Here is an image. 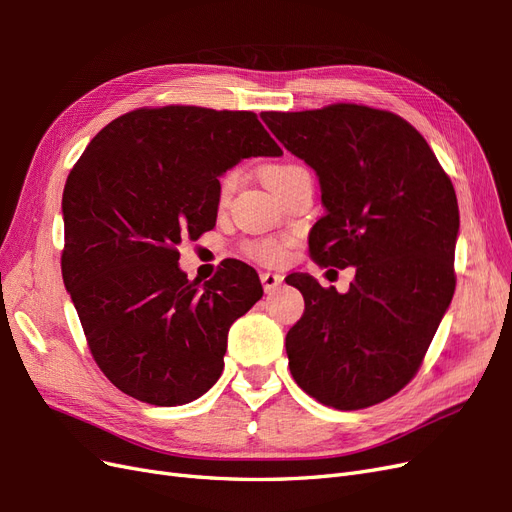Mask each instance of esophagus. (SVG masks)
<instances>
[{"instance_id":"1","label":"esophagus","mask_w":512,"mask_h":512,"mask_svg":"<svg viewBox=\"0 0 512 512\" xmlns=\"http://www.w3.org/2000/svg\"><path fill=\"white\" fill-rule=\"evenodd\" d=\"M260 282H262V288H265V292H273L277 286L284 282V275L265 271V273H260Z\"/></svg>"}]
</instances>
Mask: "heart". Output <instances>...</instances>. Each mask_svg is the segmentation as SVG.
I'll return each instance as SVG.
<instances>
[{
  "label": "heart",
  "mask_w": 512,
  "mask_h": 512,
  "mask_svg": "<svg viewBox=\"0 0 512 512\" xmlns=\"http://www.w3.org/2000/svg\"><path fill=\"white\" fill-rule=\"evenodd\" d=\"M297 170H301V166H297V164L269 166L265 170V179L269 183V188L277 192L294 173H297ZM239 179H241L239 170H228V173L222 179V183H220V198L222 200H226L232 192H235V188L239 185ZM245 252H247V256L265 262V265H282V262L288 258V241L286 239L252 241V243L245 245Z\"/></svg>",
  "instance_id": "b5f03b06"
}]
</instances>
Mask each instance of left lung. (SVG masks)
Instances as JSON below:
<instances>
[{
  "label": "left lung",
  "mask_w": 512,
  "mask_h": 512,
  "mask_svg": "<svg viewBox=\"0 0 512 512\" xmlns=\"http://www.w3.org/2000/svg\"><path fill=\"white\" fill-rule=\"evenodd\" d=\"M312 166L327 213L309 232L320 267H354L346 294L312 275L286 335L290 374L320 404L361 410L414 378L455 292L459 207L436 153L406 119L363 104L262 113Z\"/></svg>",
  "instance_id": "1"
}]
</instances>
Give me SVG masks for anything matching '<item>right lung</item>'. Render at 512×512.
I'll return each instance as SVG.
<instances>
[{
    "mask_svg": "<svg viewBox=\"0 0 512 512\" xmlns=\"http://www.w3.org/2000/svg\"><path fill=\"white\" fill-rule=\"evenodd\" d=\"M258 156L282 149L256 113L170 104L113 119L70 170L61 275L119 391L183 406L222 376L230 324L262 297L258 273L228 258L200 286L177 245L215 226L220 177Z\"/></svg>",
    "mask_w": 512,
    "mask_h": 512,
    "instance_id": "obj_1",
    "label": "right lung"
}]
</instances>
